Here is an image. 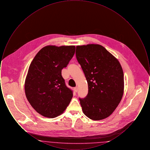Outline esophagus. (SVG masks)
Instances as JSON below:
<instances>
[{"label": "esophagus", "instance_id": "34e87169", "mask_svg": "<svg viewBox=\"0 0 150 150\" xmlns=\"http://www.w3.org/2000/svg\"><path fill=\"white\" fill-rule=\"evenodd\" d=\"M74 91L75 92H77L78 91V87H75L74 88Z\"/></svg>", "mask_w": 150, "mask_h": 150}]
</instances>
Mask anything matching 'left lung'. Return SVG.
Wrapping results in <instances>:
<instances>
[{
	"label": "left lung",
	"instance_id": "1",
	"mask_svg": "<svg viewBox=\"0 0 150 150\" xmlns=\"http://www.w3.org/2000/svg\"><path fill=\"white\" fill-rule=\"evenodd\" d=\"M76 57L85 75L88 93L79 98L83 111L93 120L109 116L121 101L124 73L118 60L98 44L77 46Z\"/></svg>",
	"mask_w": 150,
	"mask_h": 150
}]
</instances>
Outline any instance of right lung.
I'll return each instance as SVG.
<instances>
[{
  "label": "right lung",
  "instance_id": "1",
  "mask_svg": "<svg viewBox=\"0 0 150 150\" xmlns=\"http://www.w3.org/2000/svg\"><path fill=\"white\" fill-rule=\"evenodd\" d=\"M75 47L48 45L36 54L25 80L26 98L37 112L53 118L64 112L73 92L65 84L61 71L74 55Z\"/></svg>",
  "mask_w": 150,
  "mask_h": 150
}]
</instances>
